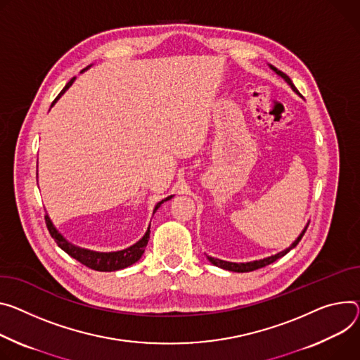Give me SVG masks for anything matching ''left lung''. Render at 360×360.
I'll use <instances>...</instances> for the list:
<instances>
[{"label": "left lung", "instance_id": "obj_1", "mask_svg": "<svg viewBox=\"0 0 360 360\" xmlns=\"http://www.w3.org/2000/svg\"><path fill=\"white\" fill-rule=\"evenodd\" d=\"M278 76H281L288 84H290V87L296 91V93H299L297 91V89H296V86L292 84V82L290 80V77L287 76V75H284L283 72H280V70H277L276 68H273V66H270ZM307 226H309V224L304 226V230L302 231V234L297 237V240L294 241L288 248H285L284 251H281V252H277L276 255H271V257H267V258H263V259H257V261H250V263H230V261H224V259H218V258H214V257H210V255H207L208 257V259L211 261V263L214 264V266H217V267H219V269H224V270H228V271H236V273H248V271H254V270H258V269H261V267H266V266H269V264H271V263H274L276 259H278V258H281L283 255H285L290 250H292L294 247H296L299 243H300V240L303 238V236H304V233H306V230H307Z\"/></svg>", "mask_w": 360, "mask_h": 360}]
</instances>
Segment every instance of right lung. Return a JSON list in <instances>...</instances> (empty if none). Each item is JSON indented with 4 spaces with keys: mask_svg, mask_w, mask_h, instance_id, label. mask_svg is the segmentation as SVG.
Returning a JSON list of instances; mask_svg holds the SVG:
<instances>
[{
    "mask_svg": "<svg viewBox=\"0 0 360 360\" xmlns=\"http://www.w3.org/2000/svg\"><path fill=\"white\" fill-rule=\"evenodd\" d=\"M86 70V69H84ZM76 77H73L66 86H64V89L60 91V94L56 97L54 102L51 103V106L57 102L58 97L66 91L72 83L75 82ZM172 198V195L165 200H162L160 202L156 204L155 210H153V214L155 211L165 202L168 200ZM46 225H47V230L50 233V236L54 238V241L57 243V245L63 250L66 251L70 257H73L75 259H77L79 263H82L83 266L91 269V270H96V271H116V270H122V269H126L129 266L135 264L136 261L142 257V254L145 252V248L148 245V241H149V234H150V230L148 228V231L145 233V236L134 245H130L129 248H124L122 251H115V252H97V251H91V250H86V248H80V247H76L73 245L72 243H69L66 238H64L57 230L56 226L53 225L51 219L49 218V215H46Z\"/></svg>",
    "mask_w": 360,
    "mask_h": 360,
    "instance_id": "add662e5",
    "label": "right lung"
}]
</instances>
